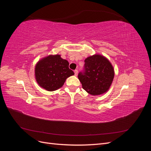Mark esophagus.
Masks as SVG:
<instances>
[{
	"label": "esophagus",
	"instance_id": "1",
	"mask_svg": "<svg viewBox=\"0 0 151 151\" xmlns=\"http://www.w3.org/2000/svg\"><path fill=\"white\" fill-rule=\"evenodd\" d=\"M74 74H75L76 76H77V74H78V70H74Z\"/></svg>",
	"mask_w": 151,
	"mask_h": 151
}]
</instances>
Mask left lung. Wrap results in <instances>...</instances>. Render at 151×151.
Returning <instances> with one entry per match:
<instances>
[{
    "label": "left lung",
    "mask_w": 151,
    "mask_h": 151,
    "mask_svg": "<svg viewBox=\"0 0 151 151\" xmlns=\"http://www.w3.org/2000/svg\"><path fill=\"white\" fill-rule=\"evenodd\" d=\"M84 62V71L78 74L83 88L93 96L107 92L115 76L110 62L105 57L95 54L86 58Z\"/></svg>",
    "instance_id": "obj_1"
}]
</instances>
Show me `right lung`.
Returning <instances> with one entry per match:
<instances>
[{
    "mask_svg": "<svg viewBox=\"0 0 151 151\" xmlns=\"http://www.w3.org/2000/svg\"><path fill=\"white\" fill-rule=\"evenodd\" d=\"M67 60L60 55H50L38 62L35 69V78L42 88L53 91L62 88L67 78L74 75Z\"/></svg>",
    "mask_w": 151,
    "mask_h": 151,
    "instance_id": "1",
    "label": "right lung"
}]
</instances>
